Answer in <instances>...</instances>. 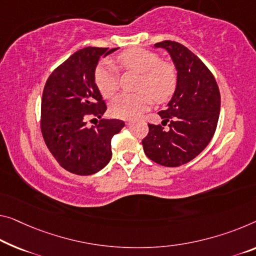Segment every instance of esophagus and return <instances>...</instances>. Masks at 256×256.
<instances>
[{"label": "esophagus", "mask_w": 256, "mask_h": 256, "mask_svg": "<svg viewBox=\"0 0 256 256\" xmlns=\"http://www.w3.org/2000/svg\"><path fill=\"white\" fill-rule=\"evenodd\" d=\"M126 124H127L128 126H132L134 122H132V121H127V122H126Z\"/></svg>", "instance_id": "34e87169"}]
</instances>
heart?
<instances>
[{
    "label": "heart",
    "instance_id": "heart-1",
    "mask_svg": "<svg viewBox=\"0 0 256 256\" xmlns=\"http://www.w3.org/2000/svg\"><path fill=\"white\" fill-rule=\"evenodd\" d=\"M118 64L124 70L140 73L136 94H121L112 100L110 111L120 119H135L140 116L153 100L162 103L172 97L178 86V73L174 65L160 60L153 51L132 48L124 50L116 58ZM95 84L102 95L111 98L119 88L116 66L111 62L98 65L95 70Z\"/></svg>",
    "mask_w": 256,
    "mask_h": 256
}]
</instances>
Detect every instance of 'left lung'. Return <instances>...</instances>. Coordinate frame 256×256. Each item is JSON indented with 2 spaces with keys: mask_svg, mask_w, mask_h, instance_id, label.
I'll return each instance as SVG.
<instances>
[{
  "mask_svg": "<svg viewBox=\"0 0 256 256\" xmlns=\"http://www.w3.org/2000/svg\"><path fill=\"white\" fill-rule=\"evenodd\" d=\"M154 46L170 54L178 70V86L167 108L158 113L162 122L148 124V134L142 144L152 161L178 167L194 159L213 138L221 96L213 74L186 46L175 41H162ZM167 122L166 131L162 126Z\"/></svg>",
  "mask_w": 256,
  "mask_h": 256,
  "instance_id": "8db88e82",
  "label": "left lung"
}]
</instances>
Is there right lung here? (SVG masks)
<instances>
[{
    "label": "right lung",
    "instance_id": "add662e5",
    "mask_svg": "<svg viewBox=\"0 0 256 256\" xmlns=\"http://www.w3.org/2000/svg\"><path fill=\"white\" fill-rule=\"evenodd\" d=\"M118 49L87 46L76 51L50 74L43 89V140L57 162L73 174L92 175L103 169L112 158V137L124 127L116 119L87 124L89 116L102 118L106 111L95 84L98 60Z\"/></svg>",
    "mask_w": 256,
    "mask_h": 256
}]
</instances>
